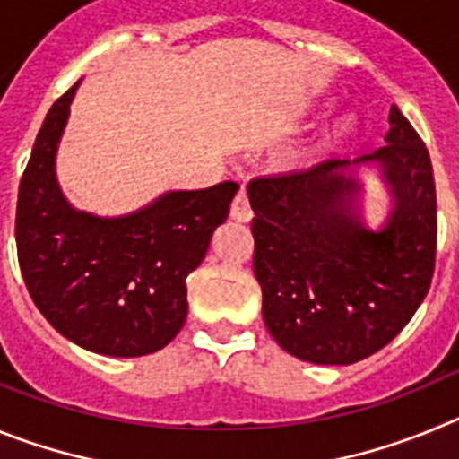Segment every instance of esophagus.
<instances>
[{"instance_id":"obj_1","label":"esophagus","mask_w":459,"mask_h":459,"mask_svg":"<svg viewBox=\"0 0 459 459\" xmlns=\"http://www.w3.org/2000/svg\"><path fill=\"white\" fill-rule=\"evenodd\" d=\"M230 216L238 222H248L253 218V209H250V202H248V195L246 190H238L237 197L232 202V209H230Z\"/></svg>"}]
</instances>
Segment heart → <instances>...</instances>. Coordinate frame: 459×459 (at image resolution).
I'll use <instances>...</instances> for the list:
<instances>
[{"mask_svg": "<svg viewBox=\"0 0 459 459\" xmlns=\"http://www.w3.org/2000/svg\"><path fill=\"white\" fill-rule=\"evenodd\" d=\"M351 133V119L350 117H342V119L335 121L333 131H331V137H335V140H342V137H347Z\"/></svg>", "mask_w": 459, "mask_h": 459, "instance_id": "1", "label": "heart"}]
</instances>
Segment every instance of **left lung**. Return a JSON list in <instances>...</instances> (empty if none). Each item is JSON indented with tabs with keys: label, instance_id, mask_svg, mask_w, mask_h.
<instances>
[{
	"label": "left lung",
	"instance_id": "left-lung-1",
	"mask_svg": "<svg viewBox=\"0 0 459 459\" xmlns=\"http://www.w3.org/2000/svg\"><path fill=\"white\" fill-rule=\"evenodd\" d=\"M379 160L395 195L381 232L351 213L354 179L326 160L310 169L255 177V278L271 338L296 359L350 366L386 347L419 310L435 275L437 188L425 142L391 108Z\"/></svg>",
	"mask_w": 459,
	"mask_h": 459
}]
</instances>
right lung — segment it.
Wrapping results in <instances>:
<instances>
[{
  "label": "right lung",
  "instance_id": "1",
  "mask_svg": "<svg viewBox=\"0 0 459 459\" xmlns=\"http://www.w3.org/2000/svg\"><path fill=\"white\" fill-rule=\"evenodd\" d=\"M75 87L50 108L20 179V271L40 315L71 342L121 359L153 354L186 324V278L238 184L177 190L112 221L73 211L56 186L55 152Z\"/></svg>",
  "mask_w": 459,
  "mask_h": 459
}]
</instances>
